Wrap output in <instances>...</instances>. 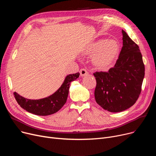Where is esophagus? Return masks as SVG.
Returning a JSON list of instances; mask_svg holds the SVG:
<instances>
[{"mask_svg": "<svg viewBox=\"0 0 156 156\" xmlns=\"http://www.w3.org/2000/svg\"><path fill=\"white\" fill-rule=\"evenodd\" d=\"M80 75L81 76H87L88 75V72L84 68L80 69Z\"/></svg>", "mask_w": 156, "mask_h": 156, "instance_id": "obj_1", "label": "esophagus"}]
</instances>
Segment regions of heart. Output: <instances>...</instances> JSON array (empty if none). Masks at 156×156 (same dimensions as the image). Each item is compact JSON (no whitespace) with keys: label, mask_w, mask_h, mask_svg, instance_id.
Returning a JSON list of instances; mask_svg holds the SVG:
<instances>
[{"label":"heart","mask_w":156,"mask_h":156,"mask_svg":"<svg viewBox=\"0 0 156 156\" xmlns=\"http://www.w3.org/2000/svg\"><path fill=\"white\" fill-rule=\"evenodd\" d=\"M120 46L115 40L101 39L88 46L85 50L87 55H91L92 61L96 67L108 69L119 55Z\"/></svg>","instance_id":"b5f03b06"}]
</instances>
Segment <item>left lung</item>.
<instances>
[{
	"label": "left lung",
	"instance_id": "left-lung-1",
	"mask_svg": "<svg viewBox=\"0 0 156 156\" xmlns=\"http://www.w3.org/2000/svg\"><path fill=\"white\" fill-rule=\"evenodd\" d=\"M122 47L118 59L108 72H95L96 102L111 112L129 108L142 90L145 66L139 47L122 30Z\"/></svg>",
	"mask_w": 156,
	"mask_h": 156
}]
</instances>
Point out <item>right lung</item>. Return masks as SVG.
Segmentation results:
<instances>
[{
	"label": "right lung",
	"mask_w": 156,
	"mask_h": 156,
	"mask_svg": "<svg viewBox=\"0 0 156 156\" xmlns=\"http://www.w3.org/2000/svg\"><path fill=\"white\" fill-rule=\"evenodd\" d=\"M79 76V73L68 75L61 87L55 93L44 99H27L16 92L14 93V95L18 104L27 111L38 116L51 115L60 110L66 102L70 83Z\"/></svg>",
	"instance_id": "1"
}]
</instances>
